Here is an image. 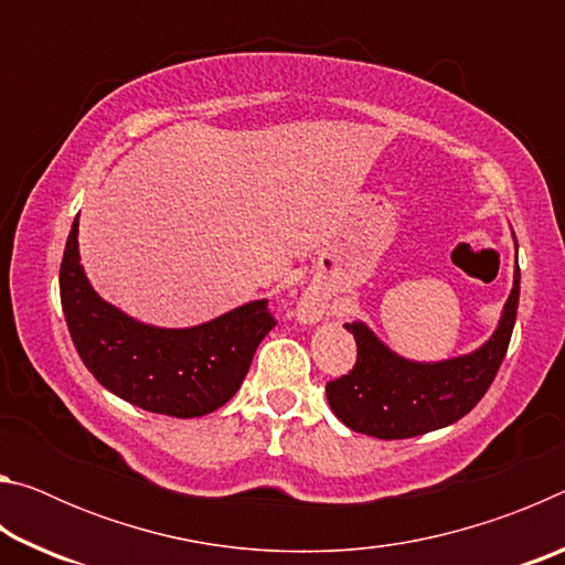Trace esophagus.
<instances>
[{
	"label": "esophagus",
	"mask_w": 565,
	"mask_h": 565,
	"mask_svg": "<svg viewBox=\"0 0 565 565\" xmlns=\"http://www.w3.org/2000/svg\"><path fill=\"white\" fill-rule=\"evenodd\" d=\"M301 317H303V319H309V321L319 319V306H317V303H303V309H301Z\"/></svg>",
	"instance_id": "34e87169"
}]
</instances>
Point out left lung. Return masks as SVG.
I'll return each mask as SVG.
<instances>
[{"instance_id": "1", "label": "left lung", "mask_w": 565, "mask_h": 565, "mask_svg": "<svg viewBox=\"0 0 565 565\" xmlns=\"http://www.w3.org/2000/svg\"><path fill=\"white\" fill-rule=\"evenodd\" d=\"M521 269L493 337L468 356L416 363L388 351L363 323H347L356 339V363L327 384L329 406L351 431L384 441L414 438L463 418L499 374L519 311Z\"/></svg>"}]
</instances>
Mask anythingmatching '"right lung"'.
Returning <instances> with one entry per match:
<instances>
[{"label": "right lung", "mask_w": 565, "mask_h": 565, "mask_svg": "<svg viewBox=\"0 0 565 565\" xmlns=\"http://www.w3.org/2000/svg\"><path fill=\"white\" fill-rule=\"evenodd\" d=\"M79 222L66 238L60 296L84 366L129 404L177 418L212 414L232 398L254 351L276 327L269 301H252L194 329H157L99 299L79 264Z\"/></svg>", "instance_id": "add662e5"}]
</instances>
